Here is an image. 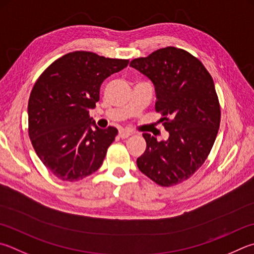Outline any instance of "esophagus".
<instances>
[{"mask_svg": "<svg viewBox=\"0 0 254 254\" xmlns=\"http://www.w3.org/2000/svg\"><path fill=\"white\" fill-rule=\"evenodd\" d=\"M131 134L132 132L127 130V128H121V130L119 131V136L122 137V139H127V137H128Z\"/></svg>", "mask_w": 254, "mask_h": 254, "instance_id": "obj_1", "label": "esophagus"}]
</instances>
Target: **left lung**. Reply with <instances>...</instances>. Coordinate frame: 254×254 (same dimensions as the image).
Instances as JSON below:
<instances>
[{
	"mask_svg": "<svg viewBox=\"0 0 254 254\" xmlns=\"http://www.w3.org/2000/svg\"><path fill=\"white\" fill-rule=\"evenodd\" d=\"M130 66L149 77L156 95L155 110L163 118L167 141L143 133L146 149L136 164L161 187L186 181L204 163L220 127V104L214 82L200 60L187 51L168 47Z\"/></svg>",
	"mask_w": 254,
	"mask_h": 254,
	"instance_id": "1",
	"label": "left lung"
}]
</instances>
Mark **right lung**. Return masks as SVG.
<instances>
[{
	"mask_svg": "<svg viewBox=\"0 0 254 254\" xmlns=\"http://www.w3.org/2000/svg\"><path fill=\"white\" fill-rule=\"evenodd\" d=\"M127 64L75 51L54 61L35 82L27 105L29 135L40 160L62 181H79L102 165L118 130L96 127L89 112L103 81Z\"/></svg>",
	"mask_w": 254,
	"mask_h": 254,
	"instance_id": "1",
	"label": "right lung"
}]
</instances>
